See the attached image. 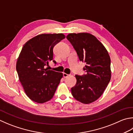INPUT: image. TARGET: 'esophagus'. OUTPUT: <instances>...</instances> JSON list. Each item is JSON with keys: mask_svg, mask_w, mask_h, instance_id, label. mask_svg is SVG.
<instances>
[{"mask_svg": "<svg viewBox=\"0 0 133 133\" xmlns=\"http://www.w3.org/2000/svg\"><path fill=\"white\" fill-rule=\"evenodd\" d=\"M69 75H70L69 74H67L66 73H65V72H63V76L64 78H67V77H69Z\"/></svg>", "mask_w": 133, "mask_h": 133, "instance_id": "34e87169", "label": "esophagus"}]
</instances>
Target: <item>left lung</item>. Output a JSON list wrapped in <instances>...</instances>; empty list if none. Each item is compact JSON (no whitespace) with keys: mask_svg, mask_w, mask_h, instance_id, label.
Returning <instances> with one entry per match:
<instances>
[{"mask_svg":"<svg viewBox=\"0 0 133 133\" xmlns=\"http://www.w3.org/2000/svg\"><path fill=\"white\" fill-rule=\"evenodd\" d=\"M66 38L79 61L86 63V74L75 75L77 83L71 89L72 95L81 103H91L100 97L110 81V57L104 46L90 33H70Z\"/></svg>","mask_w":133,"mask_h":133,"instance_id":"8db88e82","label":"left lung"}]
</instances>
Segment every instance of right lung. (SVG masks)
Wrapping results in <instances>:
<instances>
[{"label": "right lung", "instance_id": "1", "mask_svg": "<svg viewBox=\"0 0 133 133\" xmlns=\"http://www.w3.org/2000/svg\"><path fill=\"white\" fill-rule=\"evenodd\" d=\"M64 38L62 33L42 34L31 38L23 46L16 70L25 92L35 102L41 104L50 100L63 77L62 72L45 66L53 61L55 45Z\"/></svg>", "mask_w": 133, "mask_h": 133}]
</instances>
